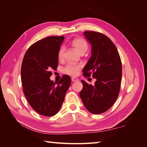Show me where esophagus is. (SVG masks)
<instances>
[{"instance_id": "obj_1", "label": "esophagus", "mask_w": 147, "mask_h": 147, "mask_svg": "<svg viewBox=\"0 0 147 147\" xmlns=\"http://www.w3.org/2000/svg\"><path fill=\"white\" fill-rule=\"evenodd\" d=\"M71 81H72V82H77V81L79 80V79H78L77 78H76V77H71Z\"/></svg>"}]
</instances>
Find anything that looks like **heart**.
I'll return each mask as SVG.
<instances>
[{
    "mask_svg": "<svg viewBox=\"0 0 147 147\" xmlns=\"http://www.w3.org/2000/svg\"><path fill=\"white\" fill-rule=\"evenodd\" d=\"M71 45L76 49L78 52H79L80 54H84L86 53L87 50H88V43L86 40H84V38H75L71 41ZM65 47L62 46L58 50V58H63L65 55ZM82 67L80 65L76 64L74 63H68L66 66L65 67L63 71L64 73L70 75V76H76L78 74L80 69Z\"/></svg>",
    "mask_w": 147,
    "mask_h": 147,
    "instance_id": "obj_1",
    "label": "heart"
}]
</instances>
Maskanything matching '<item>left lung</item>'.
Returning a JSON list of instances; mask_svg holds the SVG:
<instances>
[{"mask_svg": "<svg viewBox=\"0 0 147 147\" xmlns=\"http://www.w3.org/2000/svg\"><path fill=\"white\" fill-rule=\"evenodd\" d=\"M92 48V54L83 68V76L96 79L94 86L81 80L83 89L80 97L86 108L98 115L106 112L119 95L122 77V64L116 46L100 32H84Z\"/></svg>", "mask_w": 147, "mask_h": 147, "instance_id": "left-lung-1", "label": "left lung"}]
</instances>
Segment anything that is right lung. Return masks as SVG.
I'll use <instances>...</instances> for the list:
<instances>
[{
  "label": "right lung",
  "mask_w": 147,
  "mask_h": 147,
  "mask_svg": "<svg viewBox=\"0 0 147 147\" xmlns=\"http://www.w3.org/2000/svg\"><path fill=\"white\" fill-rule=\"evenodd\" d=\"M64 36H49L28 48L22 60L21 76L23 92L35 111L53 116L59 111L71 84L65 75L57 82L50 80L51 70L58 65V53Z\"/></svg>",
  "instance_id": "obj_1"
}]
</instances>
